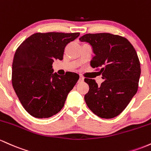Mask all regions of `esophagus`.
I'll return each mask as SVG.
<instances>
[{"instance_id": "obj_1", "label": "esophagus", "mask_w": 151, "mask_h": 151, "mask_svg": "<svg viewBox=\"0 0 151 151\" xmlns=\"http://www.w3.org/2000/svg\"><path fill=\"white\" fill-rule=\"evenodd\" d=\"M84 81V78L82 77V76H80L79 78V80H78V83H83Z\"/></svg>"}]
</instances>
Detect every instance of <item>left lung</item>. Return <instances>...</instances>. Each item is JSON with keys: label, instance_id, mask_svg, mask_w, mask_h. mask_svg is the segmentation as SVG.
<instances>
[{"label": "left lung", "instance_id": "1", "mask_svg": "<svg viewBox=\"0 0 151 151\" xmlns=\"http://www.w3.org/2000/svg\"><path fill=\"white\" fill-rule=\"evenodd\" d=\"M79 40L91 45L95 55L91 66L96 68L105 80L98 86L95 80L85 78L89 86L85 101L100 118H115L138 91L140 64L136 51L126 38L111 33H88Z\"/></svg>", "mask_w": 151, "mask_h": 151}]
</instances>
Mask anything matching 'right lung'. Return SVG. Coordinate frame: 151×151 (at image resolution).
<instances>
[{
  "mask_svg": "<svg viewBox=\"0 0 151 151\" xmlns=\"http://www.w3.org/2000/svg\"><path fill=\"white\" fill-rule=\"evenodd\" d=\"M80 33H36L17 48L12 65V85L30 116L46 118L63 107L69 92L79 79L76 73H53L54 60H63L65 47Z\"/></svg>",
  "mask_w": 151,
  "mask_h": 151,
  "instance_id": "obj_1",
  "label": "right lung"
}]
</instances>
